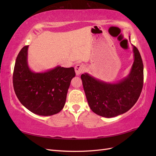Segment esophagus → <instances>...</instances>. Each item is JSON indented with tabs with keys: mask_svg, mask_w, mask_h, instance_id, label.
<instances>
[{
	"mask_svg": "<svg viewBox=\"0 0 156 156\" xmlns=\"http://www.w3.org/2000/svg\"><path fill=\"white\" fill-rule=\"evenodd\" d=\"M84 70V66L81 64H77L75 67V73H76L77 75H79L81 73H82Z\"/></svg>",
	"mask_w": 156,
	"mask_h": 156,
	"instance_id": "1",
	"label": "esophagus"
}]
</instances>
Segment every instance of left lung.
Returning <instances> with one entry per match:
<instances>
[{
    "mask_svg": "<svg viewBox=\"0 0 156 156\" xmlns=\"http://www.w3.org/2000/svg\"><path fill=\"white\" fill-rule=\"evenodd\" d=\"M132 46L134 61L129 73L117 83L103 81L88 73L81 75L89 107L98 115L112 118L124 114L138 100L143 86L144 68L139 50Z\"/></svg>",
    "mask_w": 156,
    "mask_h": 156,
    "instance_id": "1",
    "label": "left lung"
}]
</instances>
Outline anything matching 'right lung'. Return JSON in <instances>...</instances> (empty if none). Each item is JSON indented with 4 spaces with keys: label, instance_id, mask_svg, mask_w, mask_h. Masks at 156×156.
I'll return each instance as SVG.
<instances>
[{
    "label": "right lung",
    "instance_id": "obj_1",
    "mask_svg": "<svg viewBox=\"0 0 156 156\" xmlns=\"http://www.w3.org/2000/svg\"><path fill=\"white\" fill-rule=\"evenodd\" d=\"M29 45L23 47L16 60L13 74L14 91L28 110L40 116L56 114L64 107L68 88L75 76L73 67L57 66L35 72L28 64Z\"/></svg>",
    "mask_w": 156,
    "mask_h": 156
}]
</instances>
